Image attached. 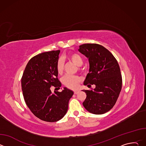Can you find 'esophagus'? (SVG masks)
<instances>
[{
  "label": "esophagus",
  "instance_id": "esophagus-1",
  "mask_svg": "<svg viewBox=\"0 0 146 146\" xmlns=\"http://www.w3.org/2000/svg\"><path fill=\"white\" fill-rule=\"evenodd\" d=\"M78 93V91H74V94H77Z\"/></svg>",
  "mask_w": 146,
  "mask_h": 146
}]
</instances>
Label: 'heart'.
Listing matches in <instances>:
<instances>
[{
	"mask_svg": "<svg viewBox=\"0 0 146 146\" xmlns=\"http://www.w3.org/2000/svg\"><path fill=\"white\" fill-rule=\"evenodd\" d=\"M67 59H68L72 63L77 66H81L83 64V59L82 57L78 54L72 52L66 55ZM64 63L61 58L58 59L56 62V68L57 72L59 74H62L64 72ZM81 81V78L78 76L73 75H66L62 78V82L67 87L72 89H74L78 87L79 82Z\"/></svg>",
	"mask_w": 146,
	"mask_h": 146,
	"instance_id": "b5f03b06",
	"label": "heart"
}]
</instances>
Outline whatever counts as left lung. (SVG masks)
<instances>
[{"label":"left lung","mask_w":146,"mask_h":146,"mask_svg":"<svg viewBox=\"0 0 146 146\" xmlns=\"http://www.w3.org/2000/svg\"><path fill=\"white\" fill-rule=\"evenodd\" d=\"M78 51L88 58L90 63L84 85L96 86L94 90L82 91L87 95L82 105L92 114L105 113L113 108L122 88L118 62L108 49L98 44H83Z\"/></svg>","instance_id":"left-lung-1"}]
</instances>
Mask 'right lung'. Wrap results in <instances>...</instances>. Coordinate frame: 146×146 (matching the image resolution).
Wrapping results in <instances>:
<instances>
[{"label":"right lung","instance_id":"obj_1","mask_svg":"<svg viewBox=\"0 0 146 146\" xmlns=\"http://www.w3.org/2000/svg\"><path fill=\"white\" fill-rule=\"evenodd\" d=\"M59 52L60 50L45 52L32 58L21 78L27 105L36 117L46 122H56L63 118L73 95L67 88L62 92L51 91V86L58 89L61 87L56 68Z\"/></svg>","mask_w":146,"mask_h":146}]
</instances>
